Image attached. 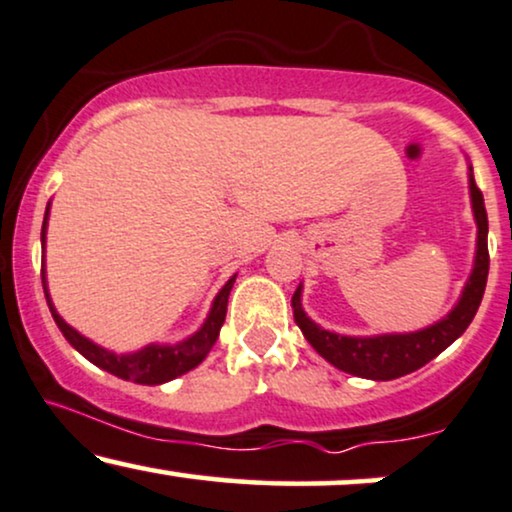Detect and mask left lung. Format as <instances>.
<instances>
[{
  "mask_svg": "<svg viewBox=\"0 0 512 512\" xmlns=\"http://www.w3.org/2000/svg\"><path fill=\"white\" fill-rule=\"evenodd\" d=\"M467 183H470V202L474 224H477V248H474L472 272L467 276L463 293L458 303L446 317L439 322L424 326L417 331H405V334H377V336H343L336 331L324 329L312 322L303 310V283L293 293V317L300 326L303 336L312 348L331 362L341 372L353 374V377L372 379V381H391L405 374L415 372L443 353L455 338L465 334V329L477 315L479 303L486 288V276H489V248H486V236H489V219H486L482 190L477 188L472 176V164L467 166Z\"/></svg>",
  "mask_w": 512,
  "mask_h": 512,
  "instance_id": "1",
  "label": "left lung"
}]
</instances>
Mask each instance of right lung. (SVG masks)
I'll list each match as a JSON object with an SVG mask.
<instances>
[{
	"label": "right lung",
	"mask_w": 512,
	"mask_h": 512,
	"mask_svg": "<svg viewBox=\"0 0 512 512\" xmlns=\"http://www.w3.org/2000/svg\"><path fill=\"white\" fill-rule=\"evenodd\" d=\"M47 224H49V202L45 209V221H42V252H45L47 243ZM233 281L236 276H231L229 281L221 286L217 298L212 300V307H209V315L205 322H202L200 329L195 334L178 343H150V346L133 350V353H114V350H107L97 346L95 341H90L88 336H83L80 331L73 329L71 324L64 322V317L59 315L57 307H54L52 298H49L47 288V272L45 264H42V288H45V298L49 305V312H52L54 322L61 329L66 341L71 343L73 348L78 350L85 360H90L92 365H97L104 372L114 374V377L133 381V384H145V386H159L166 384V381L181 377V374L190 372L205 360L209 350H212L214 343L219 338V329L226 319V305H229V293L233 288Z\"/></svg>",
	"instance_id": "right-lung-1"
}]
</instances>
